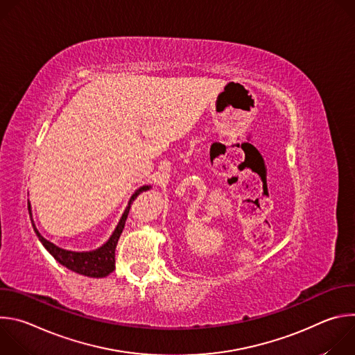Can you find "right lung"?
I'll return each mask as SVG.
<instances>
[{
  "label": "right lung",
  "instance_id": "right-lung-1",
  "mask_svg": "<svg viewBox=\"0 0 355 355\" xmlns=\"http://www.w3.org/2000/svg\"><path fill=\"white\" fill-rule=\"evenodd\" d=\"M147 189H150V185H143L139 189H136V192L130 196L129 204H128V207H126V209H125V212H123V215H122L116 229L114 230L112 236L110 237V240L104 245H101L96 250L81 251V252L64 250V248L58 247L53 243H50L49 240H46L37 232L35 225L32 223L33 230H35L37 239L40 240V243L43 244V247L50 252V254L55 257L56 261H59L66 268H69V270H71V271H74L77 274H81V275H85V277H91V278L107 277V275H110L115 270V248H116L118 240L121 237V233H122V230L125 227V222H126V218H128V214H129L132 202L136 199V196L140 192L147 191ZM28 205H29V202H28ZM28 209H29V215L32 216L31 205L28 207Z\"/></svg>",
  "mask_w": 355,
  "mask_h": 355
}]
</instances>
